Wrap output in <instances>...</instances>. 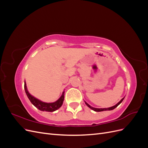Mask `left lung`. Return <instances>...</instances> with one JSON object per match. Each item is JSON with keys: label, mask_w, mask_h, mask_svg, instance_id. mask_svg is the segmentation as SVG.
Masks as SVG:
<instances>
[{"label": "left lung", "mask_w": 148, "mask_h": 148, "mask_svg": "<svg viewBox=\"0 0 148 148\" xmlns=\"http://www.w3.org/2000/svg\"><path fill=\"white\" fill-rule=\"evenodd\" d=\"M124 98H125V97H123V98H122V99H121L117 104H115V106H112V107H108V108H100V109H99V108H95V107H92V106H91L90 105H89L88 103L86 102V101H84V102H85V104H86V105L88 107H89V108H90L91 109H92V110H94V111H95V112H102V111H106V110H113V109H114L115 108H116V107H117L121 102H122V101H123V100L124 99Z\"/></svg>", "instance_id": "1"}]
</instances>
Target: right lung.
<instances>
[{
	"label": "right lung",
	"instance_id": "add662e5",
	"mask_svg": "<svg viewBox=\"0 0 148 148\" xmlns=\"http://www.w3.org/2000/svg\"><path fill=\"white\" fill-rule=\"evenodd\" d=\"M25 92L27 95L28 99H29L30 102L36 107L37 109L41 111H46V112H53L56 111V110L59 109L60 107L63 104V102L64 100V95H65V91L62 92V96L60 97V98L56 101L53 102H44L39 99L36 98L33 96H32L31 94L28 92L27 87H26V84L25 81Z\"/></svg>",
	"mask_w": 148,
	"mask_h": 148
}]
</instances>
